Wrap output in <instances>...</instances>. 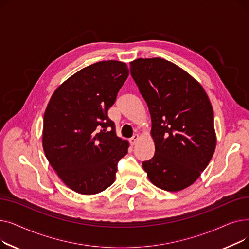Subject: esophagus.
<instances>
[{"instance_id":"1","label":"esophagus","mask_w":249,"mask_h":249,"mask_svg":"<svg viewBox=\"0 0 249 249\" xmlns=\"http://www.w3.org/2000/svg\"><path fill=\"white\" fill-rule=\"evenodd\" d=\"M139 138H140V137H139L138 134L133 135V137L129 140V141H130V144H131V145H135L136 143H137V141L139 140Z\"/></svg>"}]
</instances>
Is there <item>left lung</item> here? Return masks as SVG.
Returning <instances> with one entry per match:
<instances>
[{
    "label": "left lung",
    "mask_w": 249,
    "mask_h": 249,
    "mask_svg": "<svg viewBox=\"0 0 249 249\" xmlns=\"http://www.w3.org/2000/svg\"><path fill=\"white\" fill-rule=\"evenodd\" d=\"M130 72L151 116L153 158L142 166L158 188L181 191L196 181L216 148L214 113L205 89L163 58H138Z\"/></svg>",
    "instance_id": "1"
}]
</instances>
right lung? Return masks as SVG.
Returning <instances> with one entry per match:
<instances>
[{
    "label": "right lung",
    "instance_id": "add662e5",
    "mask_svg": "<svg viewBox=\"0 0 249 249\" xmlns=\"http://www.w3.org/2000/svg\"><path fill=\"white\" fill-rule=\"evenodd\" d=\"M127 64L99 61L75 72L51 96L44 119L46 159L72 191L95 195L115 180L129 143L116 135L108 110L127 77Z\"/></svg>",
    "mask_w": 249,
    "mask_h": 249
}]
</instances>
